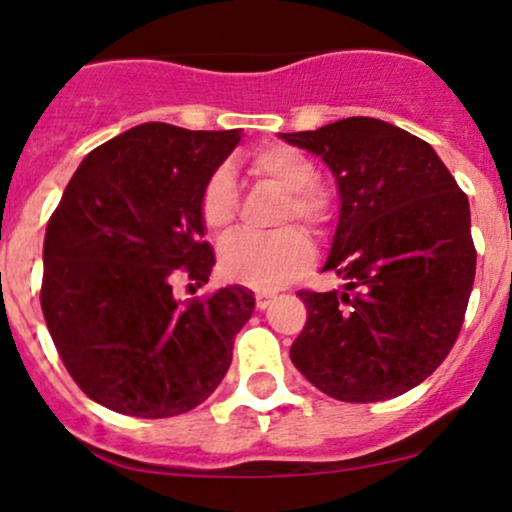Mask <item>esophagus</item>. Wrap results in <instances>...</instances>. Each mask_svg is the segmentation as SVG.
Listing matches in <instances>:
<instances>
[{
    "instance_id": "esophagus-1",
    "label": "esophagus",
    "mask_w": 512,
    "mask_h": 512,
    "mask_svg": "<svg viewBox=\"0 0 512 512\" xmlns=\"http://www.w3.org/2000/svg\"><path fill=\"white\" fill-rule=\"evenodd\" d=\"M272 293H257L255 296V305H257V310H264V308H269V303H272Z\"/></svg>"
}]
</instances>
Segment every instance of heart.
Wrapping results in <instances>:
<instances>
[{"label":"heart","mask_w":512,"mask_h":512,"mask_svg":"<svg viewBox=\"0 0 512 512\" xmlns=\"http://www.w3.org/2000/svg\"><path fill=\"white\" fill-rule=\"evenodd\" d=\"M252 170L264 180L274 182L286 195L281 221L296 219L310 231H322L330 219V202L317 190V170L303 151L286 144H267L252 154ZM238 207L236 180L228 166L216 168L209 175L199 199L202 221L209 231L221 233L231 226ZM313 260V245L298 228L255 236V233H233L219 252V269L228 281L257 289H274L296 276Z\"/></svg>","instance_id":"1"}]
</instances>
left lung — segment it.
Here are the masks:
<instances>
[{"mask_svg": "<svg viewBox=\"0 0 512 512\" xmlns=\"http://www.w3.org/2000/svg\"><path fill=\"white\" fill-rule=\"evenodd\" d=\"M279 137L327 163L342 202L322 272L344 289L298 293L293 366L342 402L404 395L460 334L477 269L469 199L431 144L375 117Z\"/></svg>", "mask_w": 512, "mask_h": 512, "instance_id": "left-lung-1", "label": "left lung"}]
</instances>
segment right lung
I'll return each mask as SVG.
<instances>
[{
    "mask_svg": "<svg viewBox=\"0 0 512 512\" xmlns=\"http://www.w3.org/2000/svg\"><path fill=\"white\" fill-rule=\"evenodd\" d=\"M240 137L166 122L127 129L81 161L50 216L40 289L50 337L74 383L117 414H185L231 366L252 291L182 303L173 284L209 281L199 199Z\"/></svg>",
    "mask_w": 512,
    "mask_h": 512,
    "instance_id": "obj_1",
    "label": "right lung"
}]
</instances>
